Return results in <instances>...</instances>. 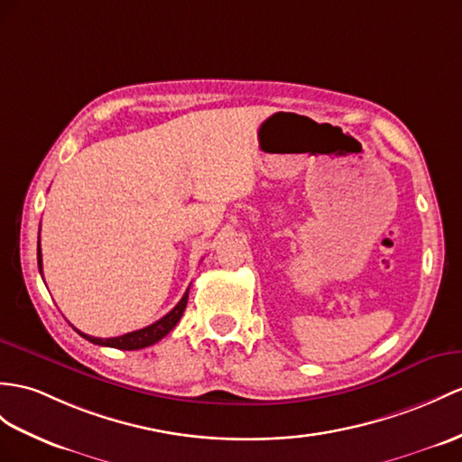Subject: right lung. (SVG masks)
<instances>
[{"label": "right lung", "mask_w": 462, "mask_h": 462, "mask_svg": "<svg viewBox=\"0 0 462 462\" xmlns=\"http://www.w3.org/2000/svg\"><path fill=\"white\" fill-rule=\"evenodd\" d=\"M37 261H39V273L42 274V254H41V237H39V245H37ZM44 280V278H42ZM188 291L189 288L186 290V294L182 296V300H180L174 310H171L166 313L164 318H161L159 321H154L152 325H146V328L143 329H137V331H131V333H125V335H119V337H109V339H101V337H92V335H86L82 331H78L74 328V331L80 333L84 339H88L89 343L94 345H101V346H114V348H121V351H137V348H144V346H151L154 345L156 341H161L162 337H166L168 333H171L176 323L180 321V318H182V313L186 310V303H188Z\"/></svg>", "instance_id": "1"}]
</instances>
